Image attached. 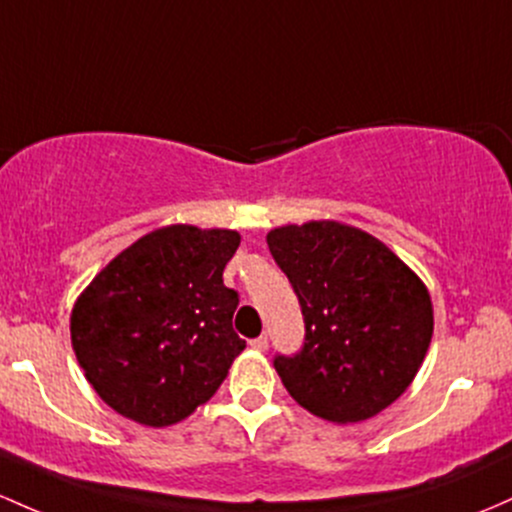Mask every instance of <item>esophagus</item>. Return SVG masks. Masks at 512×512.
Masks as SVG:
<instances>
[{
  "label": "esophagus",
  "instance_id": "obj_1",
  "mask_svg": "<svg viewBox=\"0 0 512 512\" xmlns=\"http://www.w3.org/2000/svg\"><path fill=\"white\" fill-rule=\"evenodd\" d=\"M252 347H255L257 352H267L269 350V338H267V335H260L257 340H252Z\"/></svg>",
  "mask_w": 512,
  "mask_h": 512
}]
</instances>
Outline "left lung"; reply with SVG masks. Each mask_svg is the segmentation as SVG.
Here are the masks:
<instances>
[{"label":"left lung","instance_id":"1","mask_svg":"<svg viewBox=\"0 0 512 512\" xmlns=\"http://www.w3.org/2000/svg\"><path fill=\"white\" fill-rule=\"evenodd\" d=\"M299 296L306 342L274 359L299 406L335 425L374 418L413 384L432 340L428 286L391 247L340 221L267 233Z\"/></svg>","mask_w":512,"mask_h":512}]
</instances>
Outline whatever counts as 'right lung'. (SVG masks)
Returning a JSON list of instances; mask_svg holds the SVG:
<instances>
[{
	"mask_svg": "<svg viewBox=\"0 0 512 512\" xmlns=\"http://www.w3.org/2000/svg\"><path fill=\"white\" fill-rule=\"evenodd\" d=\"M238 245V230L174 223L84 286L70 313L72 350L106 406L167 428L218 391L245 350L233 330L238 294L223 284Z\"/></svg>",
	"mask_w": 512,
	"mask_h": 512,
	"instance_id": "add662e5",
	"label": "right lung"
}]
</instances>
